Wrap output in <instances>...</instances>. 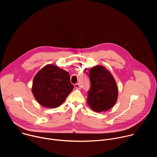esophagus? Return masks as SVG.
I'll list each match as a JSON object with an SVG mask.
<instances>
[{
	"label": "esophagus",
	"mask_w": 157,
	"mask_h": 157,
	"mask_svg": "<svg viewBox=\"0 0 157 157\" xmlns=\"http://www.w3.org/2000/svg\"><path fill=\"white\" fill-rule=\"evenodd\" d=\"M75 88H76V89H80V86H79V84L78 83L75 84Z\"/></svg>",
	"instance_id": "1"
}]
</instances>
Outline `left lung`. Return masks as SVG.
<instances>
[{"label": "left lung", "instance_id": "left-lung-1", "mask_svg": "<svg viewBox=\"0 0 157 157\" xmlns=\"http://www.w3.org/2000/svg\"><path fill=\"white\" fill-rule=\"evenodd\" d=\"M91 89L88 92L87 103L91 109L101 113L116 104L118 88L113 75L104 66L96 65L89 70Z\"/></svg>", "mask_w": 157, "mask_h": 157}]
</instances>
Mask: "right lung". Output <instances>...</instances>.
Segmentation results:
<instances>
[{"label": "right lung", "instance_id": "1", "mask_svg": "<svg viewBox=\"0 0 157 157\" xmlns=\"http://www.w3.org/2000/svg\"><path fill=\"white\" fill-rule=\"evenodd\" d=\"M73 88L68 72L50 64L44 66L35 76L32 91L40 105L56 108L65 101Z\"/></svg>", "mask_w": 157, "mask_h": 157}]
</instances>
